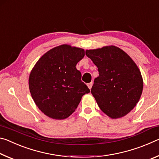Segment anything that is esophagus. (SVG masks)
Wrapping results in <instances>:
<instances>
[{
    "mask_svg": "<svg viewBox=\"0 0 159 159\" xmlns=\"http://www.w3.org/2000/svg\"><path fill=\"white\" fill-rule=\"evenodd\" d=\"M88 87L90 88V89H91V88H92V86H93V82H91V83H88Z\"/></svg>",
    "mask_w": 159,
    "mask_h": 159,
    "instance_id": "esophagus-1",
    "label": "esophagus"
}]
</instances>
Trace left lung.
Here are the masks:
<instances>
[{
    "label": "left lung",
    "instance_id": "obj_1",
    "mask_svg": "<svg viewBox=\"0 0 159 159\" xmlns=\"http://www.w3.org/2000/svg\"><path fill=\"white\" fill-rule=\"evenodd\" d=\"M85 55L98 69L91 93L104 114L111 118L125 116L140 98L143 80L136 64L116 46L87 50Z\"/></svg>",
    "mask_w": 159,
    "mask_h": 159
}]
</instances>
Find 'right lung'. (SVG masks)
Masks as SVG:
<instances>
[{
	"label": "right lung",
	"instance_id": "right-lung-1",
	"mask_svg": "<svg viewBox=\"0 0 159 159\" xmlns=\"http://www.w3.org/2000/svg\"><path fill=\"white\" fill-rule=\"evenodd\" d=\"M84 55L81 48L61 45L44 54L32 69L29 79L31 95L48 116L66 118L76 109L82 96L90 93L76 68Z\"/></svg>",
	"mask_w": 159,
	"mask_h": 159
}]
</instances>
